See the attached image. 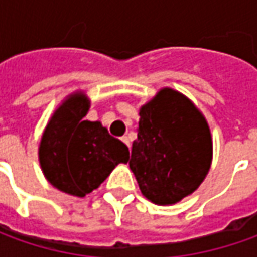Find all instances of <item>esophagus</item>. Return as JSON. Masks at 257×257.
I'll list each match as a JSON object with an SVG mask.
<instances>
[{
  "label": "esophagus",
  "mask_w": 257,
  "mask_h": 257,
  "mask_svg": "<svg viewBox=\"0 0 257 257\" xmlns=\"http://www.w3.org/2000/svg\"><path fill=\"white\" fill-rule=\"evenodd\" d=\"M121 140H123V143H125V146H128V147H130V140H128V137H127V136L121 137Z\"/></svg>",
  "instance_id": "34e87169"
}]
</instances>
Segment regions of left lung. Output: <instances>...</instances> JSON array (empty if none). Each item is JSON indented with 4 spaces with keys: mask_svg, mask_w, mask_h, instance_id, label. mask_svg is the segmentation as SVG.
<instances>
[{
    "mask_svg": "<svg viewBox=\"0 0 257 257\" xmlns=\"http://www.w3.org/2000/svg\"><path fill=\"white\" fill-rule=\"evenodd\" d=\"M130 169L150 202H180L202 184L212 164L210 128L182 93L162 88L140 108Z\"/></svg>",
    "mask_w": 257,
    "mask_h": 257,
    "instance_id": "8db88e82",
    "label": "left lung"
}]
</instances>
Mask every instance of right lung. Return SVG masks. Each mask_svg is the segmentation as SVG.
Listing matches in <instances>:
<instances>
[{"mask_svg":"<svg viewBox=\"0 0 257 257\" xmlns=\"http://www.w3.org/2000/svg\"><path fill=\"white\" fill-rule=\"evenodd\" d=\"M90 100L70 95L45 127L38 157L45 179L61 192L84 197L130 159L128 147L108 134L100 121L84 120Z\"/></svg>","mask_w":257,"mask_h":257,"instance_id":"add662e5","label":"right lung"}]
</instances>
